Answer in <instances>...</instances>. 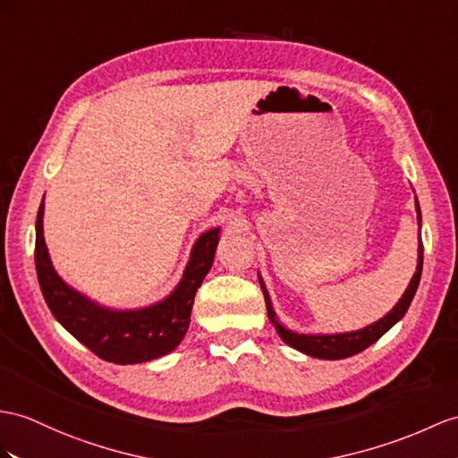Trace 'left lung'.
<instances>
[{"label":"left lung","instance_id":"left-lung-1","mask_svg":"<svg viewBox=\"0 0 458 458\" xmlns=\"http://www.w3.org/2000/svg\"><path fill=\"white\" fill-rule=\"evenodd\" d=\"M416 211H418V223L421 227V211L418 206V199H416ZM421 266H423V244H421V237H420V249H418V267H416V274L414 277L410 280V285L406 289V293L400 297L398 303L394 305V309L390 310L388 315H385L381 320H377L375 325H369L363 330L358 332H348V334H320V336H307V334H295V332H289L287 328H284L280 325V320H277L274 309H272V301L270 295H267L264 282L260 280L259 276V282L260 287L264 292V301H266V310H267V318L274 325V328L280 334L282 340L285 344L292 345V348L303 352L307 355H313V358L318 360H342V358H350V355H355L363 352L365 348H369L371 344H375L378 338L383 336V334L393 328L396 322L406 315V310L411 303V299L416 295V289L420 285V277H421Z\"/></svg>","mask_w":458,"mask_h":458}]
</instances>
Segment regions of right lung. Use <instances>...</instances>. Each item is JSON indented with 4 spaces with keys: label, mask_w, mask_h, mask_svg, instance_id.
<instances>
[{
    "label": "right lung",
    "mask_w": 458,
    "mask_h": 458,
    "mask_svg": "<svg viewBox=\"0 0 458 458\" xmlns=\"http://www.w3.org/2000/svg\"><path fill=\"white\" fill-rule=\"evenodd\" d=\"M44 199L37 216V276L55 320L100 360L128 365L143 363L173 352L191 325L194 295L214 264L219 229L204 233L194 244L182 282L157 305L140 310H110L91 303L65 285L54 272L42 233Z\"/></svg>",
    "instance_id": "obj_1"
}]
</instances>
